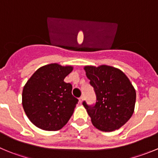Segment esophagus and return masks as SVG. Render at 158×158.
Wrapping results in <instances>:
<instances>
[{
  "instance_id": "obj_1",
  "label": "esophagus",
  "mask_w": 158,
  "mask_h": 158,
  "mask_svg": "<svg viewBox=\"0 0 158 158\" xmlns=\"http://www.w3.org/2000/svg\"><path fill=\"white\" fill-rule=\"evenodd\" d=\"M83 98H84V97H83V96H81L80 98H79V103H82V101H83Z\"/></svg>"
}]
</instances>
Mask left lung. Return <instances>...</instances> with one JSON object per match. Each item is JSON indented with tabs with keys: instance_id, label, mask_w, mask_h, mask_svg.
I'll return each instance as SVG.
<instances>
[{
	"instance_id": "1",
	"label": "left lung",
	"mask_w": 158,
	"mask_h": 158,
	"mask_svg": "<svg viewBox=\"0 0 158 158\" xmlns=\"http://www.w3.org/2000/svg\"><path fill=\"white\" fill-rule=\"evenodd\" d=\"M84 69L96 95L93 106L82 102L92 125L102 131L120 128L135 109L136 92L130 80L120 69L106 65L87 66Z\"/></svg>"
}]
</instances>
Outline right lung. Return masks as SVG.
<instances>
[{
	"label": "right lung",
	"instance_id": "obj_1",
	"mask_svg": "<svg viewBox=\"0 0 158 158\" xmlns=\"http://www.w3.org/2000/svg\"><path fill=\"white\" fill-rule=\"evenodd\" d=\"M73 66L51 63L38 69L24 85L22 104L30 122L45 131H58L73 115L79 100L64 82Z\"/></svg>",
	"mask_w": 158,
	"mask_h": 158
}]
</instances>
